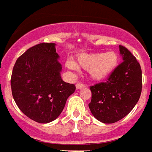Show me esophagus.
<instances>
[{
  "label": "esophagus",
  "instance_id": "esophagus-1",
  "mask_svg": "<svg viewBox=\"0 0 152 152\" xmlns=\"http://www.w3.org/2000/svg\"><path fill=\"white\" fill-rule=\"evenodd\" d=\"M85 87V85H83V84H80V83H78V84H76V89H81V88H84Z\"/></svg>",
  "mask_w": 152,
  "mask_h": 152
}]
</instances>
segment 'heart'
I'll list each match as a JSON object with an SVG mask.
<instances>
[{
    "label": "heart",
    "mask_w": 152,
    "mask_h": 152,
    "mask_svg": "<svg viewBox=\"0 0 152 152\" xmlns=\"http://www.w3.org/2000/svg\"><path fill=\"white\" fill-rule=\"evenodd\" d=\"M118 56L114 51L106 53L80 55L76 61L67 60L65 66L69 70L76 72L79 68L87 70L91 79L102 80L110 76L118 65Z\"/></svg>",
    "instance_id": "1"
}]
</instances>
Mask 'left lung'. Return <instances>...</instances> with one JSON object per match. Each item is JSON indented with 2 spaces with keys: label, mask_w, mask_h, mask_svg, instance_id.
I'll use <instances>...</instances> for the list:
<instances>
[{
  "label": "left lung",
  "mask_w": 152,
  "mask_h": 152,
  "mask_svg": "<svg viewBox=\"0 0 152 152\" xmlns=\"http://www.w3.org/2000/svg\"><path fill=\"white\" fill-rule=\"evenodd\" d=\"M122 62L106 82L91 86L88 107L94 118L103 123H113L133 110L142 92V70L130 51L119 46Z\"/></svg>",
  "instance_id": "8db88e82"
}]
</instances>
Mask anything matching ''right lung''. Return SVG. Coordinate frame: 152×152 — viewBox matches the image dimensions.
<instances>
[{"mask_svg": "<svg viewBox=\"0 0 152 152\" xmlns=\"http://www.w3.org/2000/svg\"><path fill=\"white\" fill-rule=\"evenodd\" d=\"M56 43H39L17 59L11 76L12 94L20 110L39 123L56 120L76 86L61 78Z\"/></svg>", "mask_w": 152, "mask_h": 152, "instance_id": "obj_1", "label": "right lung"}]
</instances>
